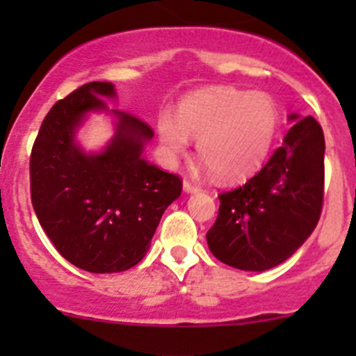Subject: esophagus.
I'll use <instances>...</instances> for the list:
<instances>
[{
	"mask_svg": "<svg viewBox=\"0 0 356 356\" xmlns=\"http://www.w3.org/2000/svg\"><path fill=\"white\" fill-rule=\"evenodd\" d=\"M182 188H184V191L188 193V195H195V193L200 191L198 186L191 184V182H189V181H184V184H182Z\"/></svg>",
	"mask_w": 356,
	"mask_h": 356,
	"instance_id": "obj_1",
	"label": "esophagus"
}]
</instances>
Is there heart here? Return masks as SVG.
I'll return each mask as SVG.
<instances>
[{"label": "heart", "instance_id": "obj_1", "mask_svg": "<svg viewBox=\"0 0 356 356\" xmlns=\"http://www.w3.org/2000/svg\"><path fill=\"white\" fill-rule=\"evenodd\" d=\"M279 129V108L260 91L222 88L198 92L181 103L179 120L161 115L158 134L170 158L188 153L198 139V155L222 181L253 175L270 153Z\"/></svg>", "mask_w": 356, "mask_h": 356}]
</instances>
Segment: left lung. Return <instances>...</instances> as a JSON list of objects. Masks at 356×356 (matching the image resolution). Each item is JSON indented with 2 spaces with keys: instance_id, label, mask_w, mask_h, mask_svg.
I'll return each instance as SVG.
<instances>
[{
  "instance_id": "1",
  "label": "left lung",
  "mask_w": 356,
  "mask_h": 356,
  "mask_svg": "<svg viewBox=\"0 0 356 356\" xmlns=\"http://www.w3.org/2000/svg\"><path fill=\"white\" fill-rule=\"evenodd\" d=\"M293 127L246 184L222 193L207 243L229 267L264 272L308 239L324 200V132L314 117L289 113Z\"/></svg>"
}]
</instances>
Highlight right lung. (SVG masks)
<instances>
[{
  "label": "right lung",
  "instance_id": "obj_1",
  "mask_svg": "<svg viewBox=\"0 0 356 356\" xmlns=\"http://www.w3.org/2000/svg\"><path fill=\"white\" fill-rule=\"evenodd\" d=\"M105 99L111 82H89L53 105L31 155V198L38 220L58 253L82 270L113 274L148 253L168 204L181 196L177 175L160 170L143 153L149 125ZM92 113L112 117L114 136L88 152L76 139Z\"/></svg>",
  "mask_w": 356,
  "mask_h": 356
}]
</instances>
